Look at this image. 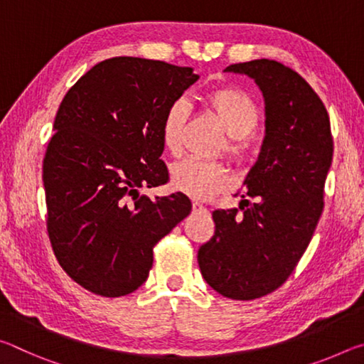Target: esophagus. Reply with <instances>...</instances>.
Instances as JSON below:
<instances>
[{
    "instance_id": "34e87169",
    "label": "esophagus",
    "mask_w": 364,
    "mask_h": 364,
    "mask_svg": "<svg viewBox=\"0 0 364 364\" xmlns=\"http://www.w3.org/2000/svg\"><path fill=\"white\" fill-rule=\"evenodd\" d=\"M193 212L194 213H205L207 212V207L199 204V202H194V204H193Z\"/></svg>"
}]
</instances>
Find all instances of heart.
<instances>
[{
  "instance_id": "b5f03b06",
  "label": "heart",
  "mask_w": 364,
  "mask_h": 364,
  "mask_svg": "<svg viewBox=\"0 0 364 364\" xmlns=\"http://www.w3.org/2000/svg\"><path fill=\"white\" fill-rule=\"evenodd\" d=\"M204 101L228 134L225 143L220 146V152L225 151L226 156L237 164L247 162L252 151L249 134L255 132L260 122V110L255 101L236 86H221L208 91ZM186 120L188 106L183 100L171 102L164 114L160 139L165 149L173 156L181 151ZM170 178L171 186L196 200L210 199L215 194L225 193L232 184L230 170L223 164L193 159L175 164L170 170Z\"/></svg>"
}]
</instances>
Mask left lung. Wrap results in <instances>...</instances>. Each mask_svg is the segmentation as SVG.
<instances>
[{
	"label": "left lung",
	"instance_id": "1",
	"mask_svg": "<svg viewBox=\"0 0 364 364\" xmlns=\"http://www.w3.org/2000/svg\"><path fill=\"white\" fill-rule=\"evenodd\" d=\"M226 72L245 73L260 86L267 134L244 181L247 188L236 194L243 213H212L215 234L197 262L213 291L254 300L284 284L310 244L324 208L334 143L323 101L291 67L257 59Z\"/></svg>",
	"mask_w": 364,
	"mask_h": 364
}]
</instances>
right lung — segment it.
Returning <instances> with one entry per match:
<instances>
[{
  "instance_id": "1",
  "label": "right lung",
  "mask_w": 364,
  "mask_h": 364,
  "mask_svg": "<svg viewBox=\"0 0 364 364\" xmlns=\"http://www.w3.org/2000/svg\"><path fill=\"white\" fill-rule=\"evenodd\" d=\"M199 78L191 67L141 58L106 59L67 91L43 159L46 230L63 269L86 291L122 297L143 284L154 245L191 213L168 181L160 125Z\"/></svg>"
}]
</instances>
